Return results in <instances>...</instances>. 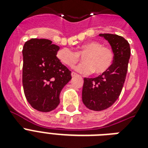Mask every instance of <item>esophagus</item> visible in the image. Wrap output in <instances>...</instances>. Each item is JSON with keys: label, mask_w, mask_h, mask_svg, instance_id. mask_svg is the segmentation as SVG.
I'll use <instances>...</instances> for the list:
<instances>
[{"label": "esophagus", "mask_w": 148, "mask_h": 148, "mask_svg": "<svg viewBox=\"0 0 148 148\" xmlns=\"http://www.w3.org/2000/svg\"><path fill=\"white\" fill-rule=\"evenodd\" d=\"M71 76L72 77H76V76H78V74H76L75 72H72V73H71Z\"/></svg>", "instance_id": "esophagus-1"}]
</instances>
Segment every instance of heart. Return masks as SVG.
<instances>
[{"instance_id":"heart-1","label":"heart","mask_w":148,"mask_h":148,"mask_svg":"<svg viewBox=\"0 0 148 148\" xmlns=\"http://www.w3.org/2000/svg\"><path fill=\"white\" fill-rule=\"evenodd\" d=\"M83 57L84 62L77 67V71L84 74H102L107 72L114 62V53L108 47H103L98 41L91 40L79 46L77 51L64 47L57 52V58L69 67H74Z\"/></svg>"}]
</instances>
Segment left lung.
<instances>
[{
	"label": "left lung",
	"mask_w": 148,
	"mask_h": 148,
	"mask_svg": "<svg viewBox=\"0 0 148 148\" xmlns=\"http://www.w3.org/2000/svg\"><path fill=\"white\" fill-rule=\"evenodd\" d=\"M111 46L114 53L112 66L104 74L95 78H84L82 101L90 110L100 111L110 108L121 93L126 78L131 48L121 36L101 34Z\"/></svg>",
	"instance_id": "left-lung-1"
}]
</instances>
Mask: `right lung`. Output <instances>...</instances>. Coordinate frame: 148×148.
Wrapping results in <instances>:
<instances>
[{
    "label": "right lung",
    "instance_id": "right-lung-1",
    "mask_svg": "<svg viewBox=\"0 0 148 148\" xmlns=\"http://www.w3.org/2000/svg\"><path fill=\"white\" fill-rule=\"evenodd\" d=\"M60 47L47 39L32 38L23 47L22 83L27 101L41 112L54 110L71 71L57 58Z\"/></svg>",
    "mask_w": 148,
    "mask_h": 148
}]
</instances>
